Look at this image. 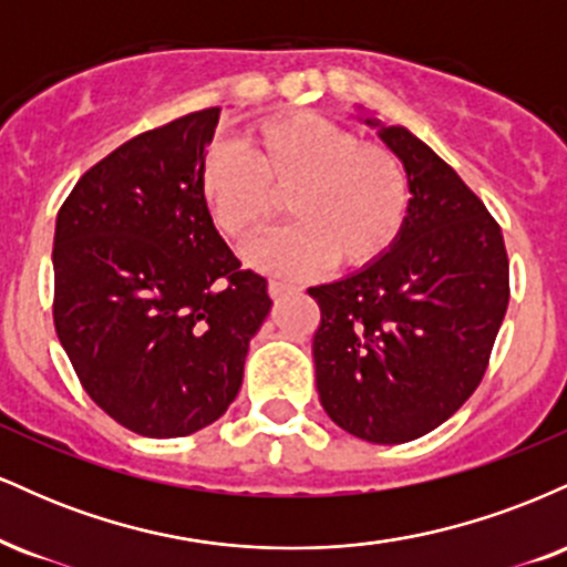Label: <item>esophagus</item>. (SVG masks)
Listing matches in <instances>:
<instances>
[{
  "label": "esophagus",
  "instance_id": "esophagus-1",
  "mask_svg": "<svg viewBox=\"0 0 567 567\" xmlns=\"http://www.w3.org/2000/svg\"><path fill=\"white\" fill-rule=\"evenodd\" d=\"M290 292H298L296 285L279 282V279H269V296L271 298H285V296H290Z\"/></svg>",
  "mask_w": 567,
  "mask_h": 567
}]
</instances>
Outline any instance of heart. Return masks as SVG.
Here are the masks:
<instances>
[{"instance_id":"b5f03b06","label":"heart","mask_w":567,"mask_h":567,"mask_svg":"<svg viewBox=\"0 0 567 567\" xmlns=\"http://www.w3.org/2000/svg\"><path fill=\"white\" fill-rule=\"evenodd\" d=\"M199 192L218 229L239 247L277 218L279 199L288 197L296 224L250 252L256 266L288 277L317 275L330 261L341 269L379 261L410 210L400 157L317 114L264 122L245 148L213 146L202 159Z\"/></svg>"}]
</instances>
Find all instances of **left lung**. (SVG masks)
Returning a JSON list of instances; mask_svg holds the SVG:
<instances>
[{
  "mask_svg": "<svg viewBox=\"0 0 567 567\" xmlns=\"http://www.w3.org/2000/svg\"><path fill=\"white\" fill-rule=\"evenodd\" d=\"M379 135L405 165L408 220L379 261L309 288L320 303L311 351L324 413L354 437L400 445L451 419L483 381L509 258L496 218L447 162L400 125Z\"/></svg>",
  "mask_w": 567,
  "mask_h": 567,
  "instance_id": "8db88e82",
  "label": "left lung"
}]
</instances>
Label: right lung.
<instances>
[{"instance_id":"add662e5","label":"right lung","mask_w":567,"mask_h":567,"mask_svg":"<svg viewBox=\"0 0 567 567\" xmlns=\"http://www.w3.org/2000/svg\"><path fill=\"white\" fill-rule=\"evenodd\" d=\"M220 109L135 135L58 210L53 320L76 379L143 437H186L226 413L271 309L199 192Z\"/></svg>"}]
</instances>
